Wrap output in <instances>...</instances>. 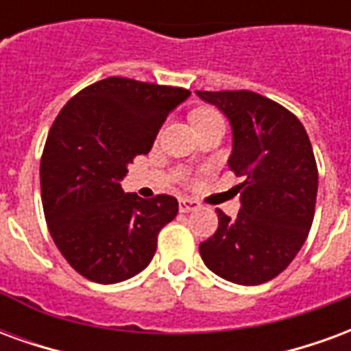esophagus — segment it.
<instances>
[{
	"instance_id": "obj_1",
	"label": "esophagus",
	"mask_w": 351,
	"mask_h": 351,
	"mask_svg": "<svg viewBox=\"0 0 351 351\" xmlns=\"http://www.w3.org/2000/svg\"><path fill=\"white\" fill-rule=\"evenodd\" d=\"M178 208H180V213H191V210H197L199 203L197 201H193V199L182 197L178 201Z\"/></svg>"
}]
</instances>
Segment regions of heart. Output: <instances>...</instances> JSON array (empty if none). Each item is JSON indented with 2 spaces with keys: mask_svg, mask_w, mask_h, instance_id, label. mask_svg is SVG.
<instances>
[{
  "mask_svg": "<svg viewBox=\"0 0 351 351\" xmlns=\"http://www.w3.org/2000/svg\"><path fill=\"white\" fill-rule=\"evenodd\" d=\"M214 116H218L214 110L210 108H197V110H193L191 112V122L199 123V122H205L208 118H214Z\"/></svg>",
  "mask_w": 351,
  "mask_h": 351,
  "instance_id": "obj_1",
  "label": "heart"
}]
</instances>
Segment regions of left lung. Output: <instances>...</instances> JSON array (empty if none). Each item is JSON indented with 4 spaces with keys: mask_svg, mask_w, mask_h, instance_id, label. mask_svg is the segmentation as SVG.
<instances>
[{
    "mask_svg": "<svg viewBox=\"0 0 351 351\" xmlns=\"http://www.w3.org/2000/svg\"><path fill=\"white\" fill-rule=\"evenodd\" d=\"M226 114L233 133L228 165L244 182L237 218L218 213V229L199 244L205 265L241 286L269 282L293 261L308 237L317 167L299 118L248 90L195 92Z\"/></svg>",
    "mask_w": 351,
    "mask_h": 351,
    "instance_id": "left-lung-1",
    "label": "left lung"
}]
</instances>
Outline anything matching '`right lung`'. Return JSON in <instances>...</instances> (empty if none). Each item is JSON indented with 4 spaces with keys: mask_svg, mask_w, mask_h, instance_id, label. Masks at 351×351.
I'll return each mask as SVG.
<instances>
[{
    "mask_svg": "<svg viewBox=\"0 0 351 351\" xmlns=\"http://www.w3.org/2000/svg\"><path fill=\"white\" fill-rule=\"evenodd\" d=\"M188 97L184 88L108 77L80 90L56 116L41 158L43 208L58 250L84 278L116 284L152 261L178 201L141 199L120 182Z\"/></svg>",
    "mask_w": 351,
    "mask_h": 351,
    "instance_id": "1",
    "label": "right lung"
}]
</instances>
